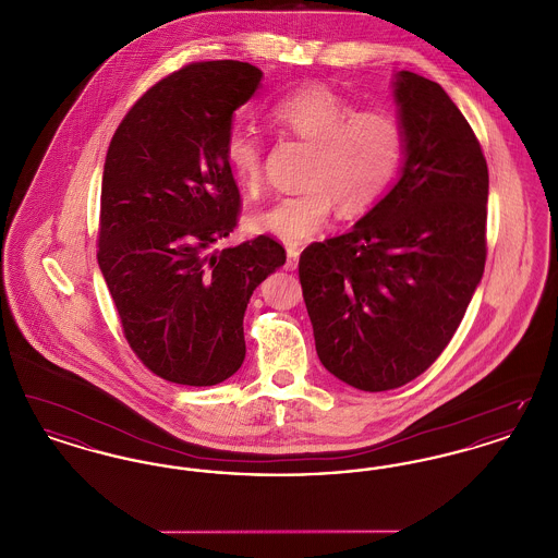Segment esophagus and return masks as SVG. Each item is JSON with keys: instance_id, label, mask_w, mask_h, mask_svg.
<instances>
[{"instance_id": "esophagus-1", "label": "esophagus", "mask_w": 558, "mask_h": 558, "mask_svg": "<svg viewBox=\"0 0 558 558\" xmlns=\"http://www.w3.org/2000/svg\"><path fill=\"white\" fill-rule=\"evenodd\" d=\"M296 266H299V248L289 246V248H287V264H284V267H287L289 271H292V269H296Z\"/></svg>"}]
</instances>
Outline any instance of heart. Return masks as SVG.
Segmentation results:
<instances>
[{
  "instance_id": "1",
  "label": "heart",
  "mask_w": 558,
  "mask_h": 558,
  "mask_svg": "<svg viewBox=\"0 0 558 558\" xmlns=\"http://www.w3.org/2000/svg\"><path fill=\"white\" fill-rule=\"evenodd\" d=\"M271 123L312 146L305 187L251 213L248 226L289 244L314 239L335 205L345 215L371 209L398 173L403 128L393 112L360 108L326 85H307L269 108ZM266 142L248 130H232L223 159L240 186L255 192L264 178Z\"/></svg>"
}]
</instances>
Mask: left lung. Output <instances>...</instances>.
Returning a JSON list of instances; mask_svg holds the SVG:
<instances>
[{"label": "left lung", "instance_id": "8db88e82", "mask_svg": "<svg viewBox=\"0 0 558 558\" xmlns=\"http://www.w3.org/2000/svg\"><path fill=\"white\" fill-rule=\"evenodd\" d=\"M405 162L351 232L310 244L299 280L324 368L362 391L414 380L460 326L487 257V162L435 81L396 80Z\"/></svg>", "mask_w": 558, "mask_h": 558}]
</instances>
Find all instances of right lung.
Returning <instances> with one entry per match:
<instances>
[{
	"instance_id": "1",
	"label": "right lung",
	"mask_w": 558,
	"mask_h": 558,
	"mask_svg": "<svg viewBox=\"0 0 558 558\" xmlns=\"http://www.w3.org/2000/svg\"><path fill=\"white\" fill-rule=\"evenodd\" d=\"M262 75L239 60L186 64L130 108L108 146L98 264L133 353L175 385L239 371L246 303L287 262L267 234L215 248L240 215L223 142Z\"/></svg>"
}]
</instances>
